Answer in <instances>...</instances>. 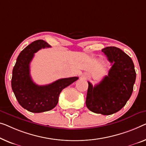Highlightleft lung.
<instances>
[{"label":"left lung","mask_w":146,"mask_h":146,"mask_svg":"<svg viewBox=\"0 0 146 146\" xmlns=\"http://www.w3.org/2000/svg\"><path fill=\"white\" fill-rule=\"evenodd\" d=\"M102 51L112 66L99 84L93 86L88 82L86 105L91 111L109 115L119 111L127 104L133 91L136 74L132 59L120 48L110 46Z\"/></svg>","instance_id":"obj_1"}]
</instances>
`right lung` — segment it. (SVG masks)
<instances>
[{
  "mask_svg": "<svg viewBox=\"0 0 146 146\" xmlns=\"http://www.w3.org/2000/svg\"><path fill=\"white\" fill-rule=\"evenodd\" d=\"M50 47L42 40L34 41L19 54L13 68L11 85L13 92L21 107L33 113L48 111L58 104L60 94L66 87L79 78L58 79L47 85L39 86L33 81L30 75V63L35 53L41 48Z\"/></svg>",
  "mask_w": 146,
  "mask_h": 146,
  "instance_id": "right-lung-1",
  "label": "right lung"
}]
</instances>
